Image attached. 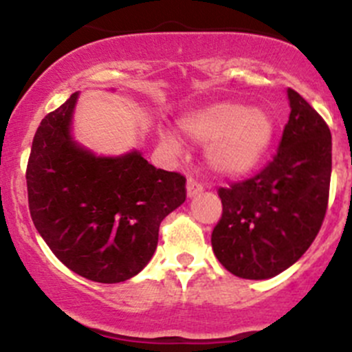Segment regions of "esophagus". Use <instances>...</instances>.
<instances>
[{
  "mask_svg": "<svg viewBox=\"0 0 352 352\" xmlns=\"http://www.w3.org/2000/svg\"><path fill=\"white\" fill-rule=\"evenodd\" d=\"M203 189L204 187L199 180H196L194 177H189V179H187V196L189 197L197 196L199 192H203Z\"/></svg>",
  "mask_w": 352,
  "mask_h": 352,
  "instance_id": "1",
  "label": "esophagus"
}]
</instances>
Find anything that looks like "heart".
Wrapping results in <instances>:
<instances>
[{"instance_id":"b5f03b06","label":"heart","mask_w":352,"mask_h":352,"mask_svg":"<svg viewBox=\"0 0 352 352\" xmlns=\"http://www.w3.org/2000/svg\"><path fill=\"white\" fill-rule=\"evenodd\" d=\"M180 129L196 142H208L204 158L214 173L241 177L258 166L274 139L275 125L261 108L220 101L192 111L180 120ZM163 141L177 148L175 138L165 134Z\"/></svg>"}]
</instances>
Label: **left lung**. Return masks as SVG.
Returning <instances> with one entry per match:
<instances>
[{
    "mask_svg": "<svg viewBox=\"0 0 352 352\" xmlns=\"http://www.w3.org/2000/svg\"><path fill=\"white\" fill-rule=\"evenodd\" d=\"M287 94L291 115L277 155L251 179L218 189L221 217L211 245L241 278H272L294 265L318 235L329 206L330 129L301 94Z\"/></svg>",
    "mask_w": 352,
    "mask_h": 352,
    "instance_id": "obj_1",
    "label": "left lung"
}]
</instances>
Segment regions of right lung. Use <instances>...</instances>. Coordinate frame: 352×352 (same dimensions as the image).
<instances>
[{
  "label": "right lung",
  "instance_id": "1",
  "mask_svg": "<svg viewBox=\"0 0 352 352\" xmlns=\"http://www.w3.org/2000/svg\"><path fill=\"white\" fill-rule=\"evenodd\" d=\"M77 93L37 127L27 163L34 225L65 267L101 284L138 275L158 244L160 223L186 201V177L141 153L98 158L75 144Z\"/></svg>",
  "mask_w": 352,
  "mask_h": 352
}]
</instances>
